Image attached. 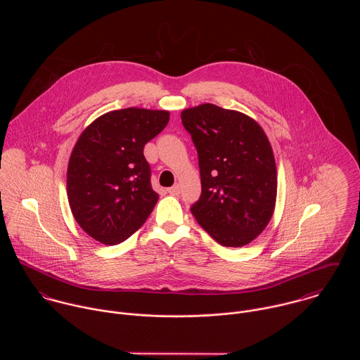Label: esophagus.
Returning <instances> with one entry per match:
<instances>
[{
    "label": "esophagus",
    "instance_id": "obj_1",
    "mask_svg": "<svg viewBox=\"0 0 360 360\" xmlns=\"http://www.w3.org/2000/svg\"><path fill=\"white\" fill-rule=\"evenodd\" d=\"M167 193H169L170 195H179V194H180V186L176 184V186L167 188Z\"/></svg>",
    "mask_w": 360,
    "mask_h": 360
}]
</instances>
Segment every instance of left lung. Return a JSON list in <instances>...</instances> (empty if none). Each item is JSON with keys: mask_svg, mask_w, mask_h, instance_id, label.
I'll return each instance as SVG.
<instances>
[{"mask_svg": "<svg viewBox=\"0 0 360 360\" xmlns=\"http://www.w3.org/2000/svg\"><path fill=\"white\" fill-rule=\"evenodd\" d=\"M198 153L202 193L191 213L223 247H244L271 219L277 173L271 146L254 119L213 103L181 112Z\"/></svg>", "mask_w": 360, "mask_h": 360, "instance_id": "left-lung-1", "label": "left lung"}]
</instances>
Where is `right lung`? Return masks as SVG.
Returning a JSON list of instances; mask_svg holds the SVG:
<instances>
[{
	"instance_id": "right-lung-1",
	"label": "right lung",
	"mask_w": 360,
	"mask_h": 360,
	"mask_svg": "<svg viewBox=\"0 0 360 360\" xmlns=\"http://www.w3.org/2000/svg\"><path fill=\"white\" fill-rule=\"evenodd\" d=\"M167 122V110L126 108L100 116L79 137L68 166V200L94 240L120 244L154 210L159 195L144 146Z\"/></svg>"
}]
</instances>
